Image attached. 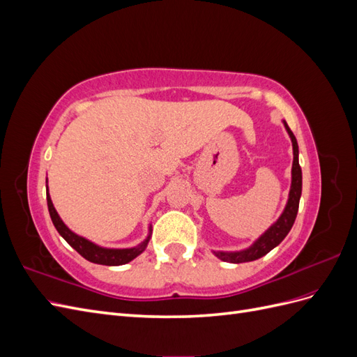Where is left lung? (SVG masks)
I'll list each match as a JSON object with an SVG mask.
<instances>
[{
    "label": "left lung",
    "instance_id": "left-lung-1",
    "mask_svg": "<svg viewBox=\"0 0 357 357\" xmlns=\"http://www.w3.org/2000/svg\"><path fill=\"white\" fill-rule=\"evenodd\" d=\"M284 126L287 129V132L291 139V146H294V165H291V186L289 192V201L283 214L280 215V219L269 228L261 238L256 240V243L248 247L247 250L241 252H214V255L225 262H231V264H243V262H250L256 261V259L265 256L273 250L274 247H277L280 243L284 240V236L289 234L291 229V226L295 223L298 208H299V198H301V192H302V171L299 167V160H298V143L294 132L290 131V128L284 122Z\"/></svg>",
    "mask_w": 357,
    "mask_h": 357
}]
</instances>
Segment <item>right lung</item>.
Masks as SVG:
<instances>
[{
	"label": "right lung",
	"instance_id": "right-lung-1",
	"mask_svg": "<svg viewBox=\"0 0 357 357\" xmlns=\"http://www.w3.org/2000/svg\"><path fill=\"white\" fill-rule=\"evenodd\" d=\"M47 207H49L52 222H53V225H55V228L61 234L62 238L66 240L75 252L93 264L109 265V266L125 265L128 262H131L132 259H135L138 255H142L150 240V235H149L146 241H143L142 244L137 247H132V248H104V247H100V245L91 243L89 240L83 238V236H79L77 234H74L73 231H70L67 228V225L61 220L59 214L56 213L55 207H53L52 199L49 197V192H47Z\"/></svg>",
	"mask_w": 357,
	"mask_h": 357
}]
</instances>
